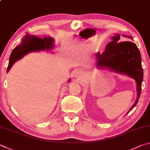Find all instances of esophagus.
Masks as SVG:
<instances>
[{
    "label": "esophagus",
    "mask_w": 150,
    "mask_h": 150,
    "mask_svg": "<svg viewBox=\"0 0 150 150\" xmlns=\"http://www.w3.org/2000/svg\"><path fill=\"white\" fill-rule=\"evenodd\" d=\"M75 76L76 77L80 78V77H81V76H82V73L79 71H77L75 73Z\"/></svg>",
    "instance_id": "obj_1"
}]
</instances>
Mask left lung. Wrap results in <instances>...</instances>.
<instances>
[{"instance_id": "obj_1", "label": "left lung", "mask_w": 150, "mask_h": 150, "mask_svg": "<svg viewBox=\"0 0 150 150\" xmlns=\"http://www.w3.org/2000/svg\"><path fill=\"white\" fill-rule=\"evenodd\" d=\"M122 36L132 39L130 36ZM121 41L120 35L112 37V40L106 46L105 50L102 54L98 52L96 54L98 59L97 66L102 68L109 67L116 72L124 73L134 79L137 83L138 96L130 111L139 100L143 81V69L140 52L137 46L130 41Z\"/></svg>"}]
</instances>
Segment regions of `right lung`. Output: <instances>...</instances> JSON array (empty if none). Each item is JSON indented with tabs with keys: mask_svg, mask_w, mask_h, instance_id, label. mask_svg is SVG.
Segmentation results:
<instances>
[{
	"mask_svg": "<svg viewBox=\"0 0 150 150\" xmlns=\"http://www.w3.org/2000/svg\"><path fill=\"white\" fill-rule=\"evenodd\" d=\"M53 39L51 37H45L42 39L35 35H25L23 37L22 42L12 50L9 59L7 72L10 69L16 61L25 55L30 52L49 50L52 48L54 45Z\"/></svg>",
	"mask_w": 150,
	"mask_h": 150,
	"instance_id": "right-lung-1",
	"label": "right lung"
}]
</instances>
